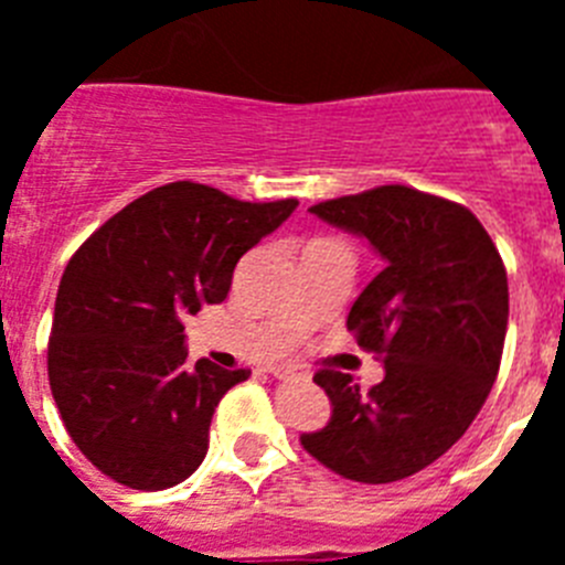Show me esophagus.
<instances>
[{"mask_svg": "<svg viewBox=\"0 0 565 565\" xmlns=\"http://www.w3.org/2000/svg\"><path fill=\"white\" fill-rule=\"evenodd\" d=\"M274 376L277 379H308L311 373L302 371V367H294V364H279V367H274Z\"/></svg>", "mask_w": 565, "mask_h": 565, "instance_id": "obj_1", "label": "esophagus"}]
</instances>
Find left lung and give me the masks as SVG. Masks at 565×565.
Listing matches in <instances>:
<instances>
[{
  "mask_svg": "<svg viewBox=\"0 0 565 565\" xmlns=\"http://www.w3.org/2000/svg\"><path fill=\"white\" fill-rule=\"evenodd\" d=\"M311 212L382 254L384 268L353 302L348 331L382 359L384 379L364 393L348 373L317 371L331 422L302 433L299 444L348 481H402L450 450L495 384L507 268L467 206L402 183Z\"/></svg>",
  "mask_w": 565,
  "mask_h": 565,
  "instance_id": "1",
  "label": "left lung"
}]
</instances>
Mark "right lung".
Listing matches in <instances>:
<instances>
[{"mask_svg": "<svg viewBox=\"0 0 565 565\" xmlns=\"http://www.w3.org/2000/svg\"><path fill=\"white\" fill-rule=\"evenodd\" d=\"M297 209L174 181L113 214L70 257L47 342L50 391L78 450L129 489L201 467L214 407L252 371L186 367L183 319L223 302L237 259Z\"/></svg>", "mask_w": 565, "mask_h": 565, "instance_id": "right-lung-1", "label": "right lung"}]
</instances>
